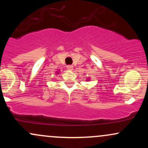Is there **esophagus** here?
<instances>
[{
    "label": "esophagus",
    "instance_id": "34e87169",
    "mask_svg": "<svg viewBox=\"0 0 148 148\" xmlns=\"http://www.w3.org/2000/svg\"><path fill=\"white\" fill-rule=\"evenodd\" d=\"M66 67H67V70H72V69H73V66L70 65V64H69V65H67Z\"/></svg>",
    "mask_w": 148,
    "mask_h": 148
}]
</instances>
